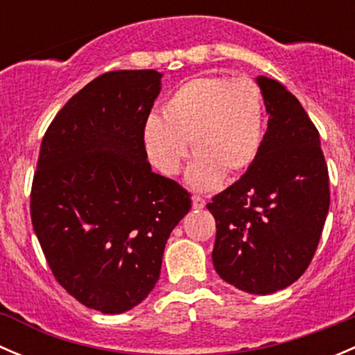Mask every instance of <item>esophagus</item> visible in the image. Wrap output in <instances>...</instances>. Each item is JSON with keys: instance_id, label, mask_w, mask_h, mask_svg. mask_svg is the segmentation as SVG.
Listing matches in <instances>:
<instances>
[{"instance_id": "obj_1", "label": "esophagus", "mask_w": 355, "mask_h": 355, "mask_svg": "<svg viewBox=\"0 0 355 355\" xmlns=\"http://www.w3.org/2000/svg\"><path fill=\"white\" fill-rule=\"evenodd\" d=\"M192 207L194 209H202V207H206V200L200 198V196H194L192 198Z\"/></svg>"}]
</instances>
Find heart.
Here are the masks:
<instances>
[{
    "mask_svg": "<svg viewBox=\"0 0 355 355\" xmlns=\"http://www.w3.org/2000/svg\"><path fill=\"white\" fill-rule=\"evenodd\" d=\"M163 120L146 118L141 139L153 166L173 177L189 157L192 187L209 191L221 177L244 173L263 142V94L252 78L199 75L178 85L161 108Z\"/></svg>",
    "mask_w": 355,
    "mask_h": 355,
    "instance_id": "heart-1",
    "label": "heart"
}]
</instances>
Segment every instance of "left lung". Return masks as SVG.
I'll list each match as a JSON object with an SVG mask.
<instances>
[{
	"instance_id": "obj_1",
	"label": "left lung",
	"mask_w": 355,
	"mask_h": 355,
	"mask_svg": "<svg viewBox=\"0 0 355 355\" xmlns=\"http://www.w3.org/2000/svg\"><path fill=\"white\" fill-rule=\"evenodd\" d=\"M270 114L259 155L235 184L214 196L213 264L247 293L292 285L313 261L330 207L320 132L299 99L273 78H257Z\"/></svg>"
}]
</instances>
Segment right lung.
Wrapping results in <instances>:
<instances>
[{
	"instance_id": "1",
	"label": "right lung",
	"mask_w": 355,
	"mask_h": 355,
	"mask_svg": "<svg viewBox=\"0 0 355 355\" xmlns=\"http://www.w3.org/2000/svg\"><path fill=\"white\" fill-rule=\"evenodd\" d=\"M156 70L106 71L58 111L39 151L31 218L56 282L84 306L120 314L155 288L191 194L151 171L141 132Z\"/></svg>"
}]
</instances>
